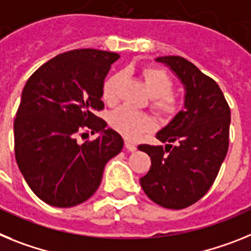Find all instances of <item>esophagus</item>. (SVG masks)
Segmentation results:
<instances>
[{"instance_id":"1","label":"esophagus","mask_w":251,"mask_h":251,"mask_svg":"<svg viewBox=\"0 0 251 251\" xmlns=\"http://www.w3.org/2000/svg\"><path fill=\"white\" fill-rule=\"evenodd\" d=\"M125 148L128 150V151H135V150H136V145L128 140L125 141Z\"/></svg>"}]
</instances>
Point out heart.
Instances as JSON below:
<instances>
[{"label":"heart","instance_id":"1","mask_svg":"<svg viewBox=\"0 0 251 251\" xmlns=\"http://www.w3.org/2000/svg\"><path fill=\"white\" fill-rule=\"evenodd\" d=\"M141 77L150 97H152L151 107L158 115L165 119H172L182 108V100L172 92L173 79L165 71L156 67H145ZM121 82V74L115 73L106 79L102 88V99L106 103L112 104L117 101V89ZM110 125L113 130L134 140L144 132L154 127V121L149 115L138 112L131 108L119 107L110 115Z\"/></svg>","mask_w":251,"mask_h":251}]
</instances>
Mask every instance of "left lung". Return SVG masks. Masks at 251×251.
I'll return each instance as SVG.
<instances>
[{"instance_id":"left-lung-1","label":"left lung","mask_w":251,"mask_h":251,"mask_svg":"<svg viewBox=\"0 0 251 251\" xmlns=\"http://www.w3.org/2000/svg\"><path fill=\"white\" fill-rule=\"evenodd\" d=\"M186 89L184 110L156 134L165 147L139 145L151 159L140 184L159 206L182 210L211 188L228 149L230 107L219 84L182 56H159Z\"/></svg>"}]
</instances>
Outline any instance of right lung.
I'll use <instances>...</instances> for the list:
<instances>
[{"mask_svg": "<svg viewBox=\"0 0 251 251\" xmlns=\"http://www.w3.org/2000/svg\"><path fill=\"white\" fill-rule=\"evenodd\" d=\"M119 58L103 50H71L41 65L24 87L14 123L15 158L31 191L50 206L87 201L106 163L123 150L120 134L95 115L104 107V78ZM82 129L101 135L80 144Z\"/></svg>", "mask_w": 251, "mask_h": 251, "instance_id": "obj_1", "label": "right lung"}]
</instances>
